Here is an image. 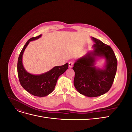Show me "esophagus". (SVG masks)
Returning a JSON list of instances; mask_svg holds the SVG:
<instances>
[{
    "label": "esophagus",
    "mask_w": 132,
    "mask_h": 132,
    "mask_svg": "<svg viewBox=\"0 0 132 132\" xmlns=\"http://www.w3.org/2000/svg\"><path fill=\"white\" fill-rule=\"evenodd\" d=\"M73 64H74V62H73V61L69 62V68L73 67Z\"/></svg>",
    "instance_id": "obj_1"
}]
</instances>
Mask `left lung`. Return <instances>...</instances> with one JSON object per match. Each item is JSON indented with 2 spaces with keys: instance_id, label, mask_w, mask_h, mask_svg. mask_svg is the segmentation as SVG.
Instances as JSON below:
<instances>
[{
  "instance_id": "left-lung-1",
  "label": "left lung",
  "mask_w": 132,
  "mask_h": 132,
  "mask_svg": "<svg viewBox=\"0 0 132 132\" xmlns=\"http://www.w3.org/2000/svg\"><path fill=\"white\" fill-rule=\"evenodd\" d=\"M94 50L76 60L74 85L80 94L87 97H97L106 93L112 85L117 71V61L112 49L98 39L91 37ZM100 58L105 60L104 67L96 66Z\"/></svg>"
}]
</instances>
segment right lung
<instances>
[{"label": "right lung", "mask_w": 132, "mask_h": 132, "mask_svg": "<svg viewBox=\"0 0 132 132\" xmlns=\"http://www.w3.org/2000/svg\"><path fill=\"white\" fill-rule=\"evenodd\" d=\"M42 35L28 40L23 46L18 61V74L20 84L28 93L38 97H45L52 92L60 75L68 68V63L61 66H55L50 70L38 75L31 74L25 70L22 63V55L30 42L37 39Z\"/></svg>", "instance_id": "add662e5"}]
</instances>
